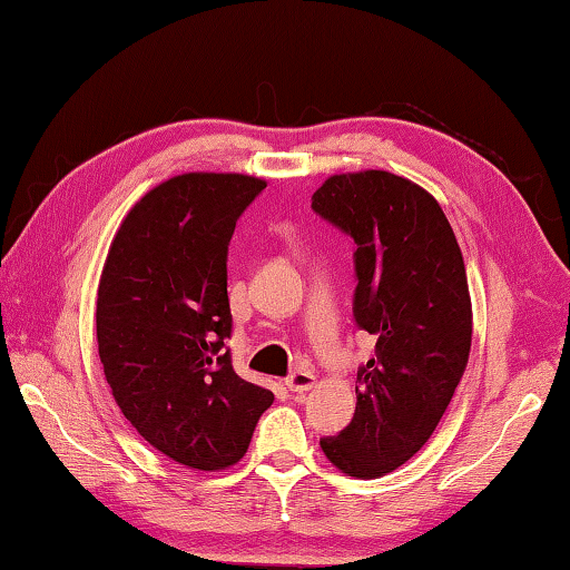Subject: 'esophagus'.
<instances>
[{"label": "esophagus", "instance_id": "1", "mask_svg": "<svg viewBox=\"0 0 570 570\" xmlns=\"http://www.w3.org/2000/svg\"><path fill=\"white\" fill-rule=\"evenodd\" d=\"M316 384V374L312 370H296L292 377L286 380V387L296 392V394H304L308 392Z\"/></svg>", "mask_w": 570, "mask_h": 570}]
</instances>
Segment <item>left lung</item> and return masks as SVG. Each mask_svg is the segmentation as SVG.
I'll list each match as a JSON object with an SVG mask.
<instances>
[{
    "label": "left lung",
    "mask_w": 570,
    "mask_h": 570,
    "mask_svg": "<svg viewBox=\"0 0 570 570\" xmlns=\"http://www.w3.org/2000/svg\"><path fill=\"white\" fill-rule=\"evenodd\" d=\"M312 208L354 238V320L377 336L354 417L322 450L346 475L382 478L430 440L468 366L465 262L438 200L394 173L326 178Z\"/></svg>",
    "instance_id": "obj_1"
}]
</instances>
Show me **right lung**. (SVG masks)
<instances>
[{
    "label": "right lung",
    "instance_id": "right-lung-1",
    "mask_svg": "<svg viewBox=\"0 0 570 570\" xmlns=\"http://www.w3.org/2000/svg\"><path fill=\"white\" fill-rule=\"evenodd\" d=\"M262 178L183 173L148 190L115 234L98 286V352L112 397L163 455L226 470L274 394L240 380L230 336L228 244Z\"/></svg>",
    "mask_w": 570,
    "mask_h": 570
}]
</instances>
